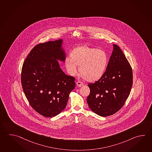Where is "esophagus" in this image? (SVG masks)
<instances>
[{"label":"esophagus","instance_id":"34e87169","mask_svg":"<svg viewBox=\"0 0 152 152\" xmlns=\"http://www.w3.org/2000/svg\"><path fill=\"white\" fill-rule=\"evenodd\" d=\"M76 84H77V86L78 87H80L83 84V83L81 82V81H77L76 82Z\"/></svg>","mask_w":152,"mask_h":152}]
</instances>
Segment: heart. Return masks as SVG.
I'll use <instances>...</instances> for the list:
<instances>
[{
  "instance_id": "obj_1",
  "label": "heart",
  "mask_w": 152,
  "mask_h": 152,
  "mask_svg": "<svg viewBox=\"0 0 152 152\" xmlns=\"http://www.w3.org/2000/svg\"><path fill=\"white\" fill-rule=\"evenodd\" d=\"M70 58H65V64L69 73L74 75L80 66V72L85 80L97 81L104 74L108 57L104 50L88 46L78 47L70 53Z\"/></svg>"
}]
</instances>
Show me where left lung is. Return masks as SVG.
<instances>
[{"label": "left lung", "mask_w": 152, "mask_h": 152, "mask_svg": "<svg viewBox=\"0 0 152 152\" xmlns=\"http://www.w3.org/2000/svg\"><path fill=\"white\" fill-rule=\"evenodd\" d=\"M113 51L102 77L88 84L90 92L87 102L90 109L101 116L114 114L124 106L133 85V70L120 47Z\"/></svg>", "instance_id": "left-lung-1"}]
</instances>
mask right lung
Returning <instances> with one entry per match:
<instances>
[{"instance_id": "obj_1", "label": "right lung", "mask_w": 152, "mask_h": 152, "mask_svg": "<svg viewBox=\"0 0 152 152\" xmlns=\"http://www.w3.org/2000/svg\"><path fill=\"white\" fill-rule=\"evenodd\" d=\"M62 43L59 39L36 45L22 66V88L28 102L47 118L55 116L65 109L75 87V78L65 74L57 60H65Z\"/></svg>"}]
</instances>
